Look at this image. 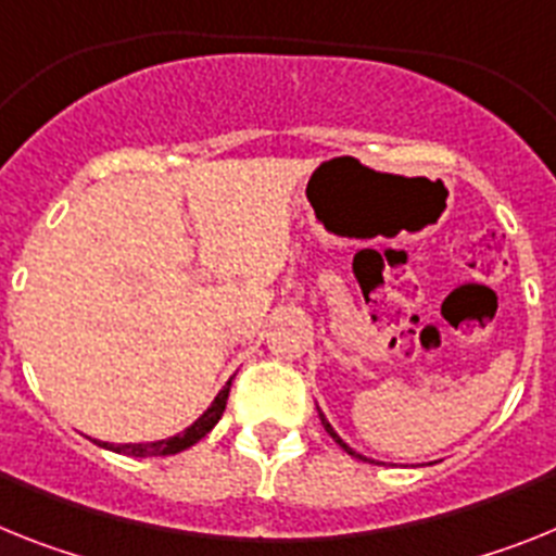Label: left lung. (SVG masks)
Returning <instances> with one entry per match:
<instances>
[{
	"label": "left lung",
	"instance_id": "8db88e82",
	"mask_svg": "<svg viewBox=\"0 0 556 556\" xmlns=\"http://www.w3.org/2000/svg\"><path fill=\"white\" fill-rule=\"evenodd\" d=\"M316 408H318V405H316ZM318 419H321V425H325V431H327V433H330V437H332V439H336L338 445L344 447V451H346V453H350V456H355V458H364V462H371V458L361 456V453H358V451H355V447H350V445H346V442H344V439L338 437V433H336V428H332V425H330V422H327V417H325V414H321V408H318Z\"/></svg>",
	"mask_w": 556,
	"mask_h": 556
}]
</instances>
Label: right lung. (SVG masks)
Segmentation results:
<instances>
[{
	"mask_svg": "<svg viewBox=\"0 0 556 556\" xmlns=\"http://www.w3.org/2000/svg\"><path fill=\"white\" fill-rule=\"evenodd\" d=\"M229 383L215 394L212 405L206 408L190 428H185L181 433L176 437H167V439H156V442H128V445H114V442H98L100 447L105 451H114V453H125V456H134V458H148V456H173V453H181L187 447H192L198 439H204L206 433L218 425V419L224 417V408H226V400H229Z\"/></svg>",
	"mask_w": 556,
	"mask_h": 556,
	"instance_id": "obj_1",
	"label": "right lung"
}]
</instances>
